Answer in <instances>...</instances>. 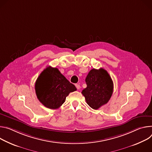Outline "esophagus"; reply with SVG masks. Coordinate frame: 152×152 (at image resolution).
<instances>
[{
    "label": "esophagus",
    "instance_id": "esophagus-1",
    "mask_svg": "<svg viewBox=\"0 0 152 152\" xmlns=\"http://www.w3.org/2000/svg\"><path fill=\"white\" fill-rule=\"evenodd\" d=\"M75 86H76V88H77V89H80V86L79 85H78V84H76Z\"/></svg>",
    "mask_w": 152,
    "mask_h": 152
}]
</instances>
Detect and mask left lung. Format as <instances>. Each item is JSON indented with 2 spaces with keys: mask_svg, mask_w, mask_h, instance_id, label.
<instances>
[{
  "mask_svg": "<svg viewBox=\"0 0 152 152\" xmlns=\"http://www.w3.org/2000/svg\"><path fill=\"white\" fill-rule=\"evenodd\" d=\"M87 87L81 94L85 97L87 104L96 110L107 103L113 91V81L105 69H92L86 78Z\"/></svg>",
  "mask_w": 152,
  "mask_h": 152,
  "instance_id": "8db88e82",
  "label": "left lung"
}]
</instances>
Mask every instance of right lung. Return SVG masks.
Returning <instances> with one entry per match:
<instances>
[{"label": "right lung", "mask_w": 152, "mask_h": 152, "mask_svg": "<svg viewBox=\"0 0 152 152\" xmlns=\"http://www.w3.org/2000/svg\"><path fill=\"white\" fill-rule=\"evenodd\" d=\"M37 98L45 107L50 109L59 108L66 96L77 90L56 67H47L40 74L35 84Z\"/></svg>", "instance_id": "obj_1"}]
</instances>
